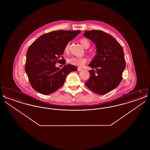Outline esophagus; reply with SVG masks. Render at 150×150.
<instances>
[{"label": "esophagus", "instance_id": "obj_1", "mask_svg": "<svg viewBox=\"0 0 150 150\" xmlns=\"http://www.w3.org/2000/svg\"><path fill=\"white\" fill-rule=\"evenodd\" d=\"M83 69H81V68H80V67H78V71H81Z\"/></svg>", "mask_w": 150, "mask_h": 150}]
</instances>
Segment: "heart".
I'll return each instance as SVG.
<instances>
[{"mask_svg":"<svg viewBox=\"0 0 150 150\" xmlns=\"http://www.w3.org/2000/svg\"><path fill=\"white\" fill-rule=\"evenodd\" d=\"M80 43L83 45V47L85 48H88L90 45H91V43L86 38H82L79 40ZM69 45L70 43H68L65 46L64 49V52L65 53H67L69 52ZM68 63L70 64L75 65V66H83L84 64H86V62H87V59L86 57H71L67 59Z\"/></svg>","mask_w":150,"mask_h":150,"instance_id":"obj_1","label":"heart"}]
</instances>
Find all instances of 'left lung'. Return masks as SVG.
I'll return each instance as SVG.
<instances>
[{
	"mask_svg": "<svg viewBox=\"0 0 150 150\" xmlns=\"http://www.w3.org/2000/svg\"><path fill=\"white\" fill-rule=\"evenodd\" d=\"M84 36L97 46V54L89 64L90 77L85 84L94 93L104 95L119 86L126 67L121 45L112 36L101 30L85 31Z\"/></svg>",
	"mask_w": 150,
	"mask_h": 150,
	"instance_id": "obj_1",
	"label": "left lung"
}]
</instances>
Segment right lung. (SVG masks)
<instances>
[{"mask_svg": "<svg viewBox=\"0 0 150 150\" xmlns=\"http://www.w3.org/2000/svg\"><path fill=\"white\" fill-rule=\"evenodd\" d=\"M80 32L53 31L40 36L30 45L25 69L30 85L36 92L45 95L56 92L64 84L70 72L77 71L78 68L72 64L59 69L56 64H65L66 61H62L64 47Z\"/></svg>", "mask_w": 150, "mask_h": 150, "instance_id": "obj_1", "label": "right lung"}]
</instances>
